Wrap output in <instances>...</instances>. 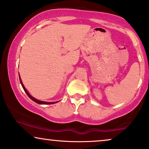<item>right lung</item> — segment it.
I'll use <instances>...</instances> for the list:
<instances>
[{
  "instance_id": "right-lung-1",
  "label": "right lung",
  "mask_w": 149,
  "mask_h": 149,
  "mask_svg": "<svg viewBox=\"0 0 149 149\" xmlns=\"http://www.w3.org/2000/svg\"><path fill=\"white\" fill-rule=\"evenodd\" d=\"M19 78H20V76H19ZM20 84H21V85H22V88H23V89H24V92H26V94H27L28 95V96L31 99V100H33L34 102H36V103H38V104H41V105H50V104H54V103H57V102H53V103H48V102H44V101H41V100H38V99H36V98H33V97L32 96H31L30 94H29V92H27V90H26V88H24V86H23V84H22V81H21V79H20Z\"/></svg>"
}]
</instances>
